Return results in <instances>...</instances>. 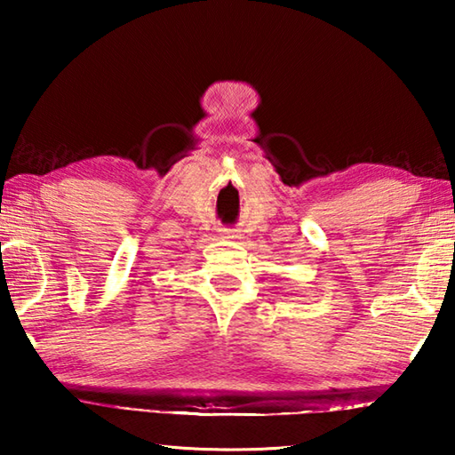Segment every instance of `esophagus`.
<instances>
[{"instance_id": "obj_1", "label": "esophagus", "mask_w": 455, "mask_h": 455, "mask_svg": "<svg viewBox=\"0 0 455 455\" xmlns=\"http://www.w3.org/2000/svg\"><path fill=\"white\" fill-rule=\"evenodd\" d=\"M220 238H225V241H236V238L241 236H238V233H235V230H222Z\"/></svg>"}]
</instances>
